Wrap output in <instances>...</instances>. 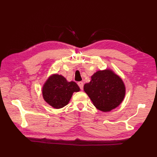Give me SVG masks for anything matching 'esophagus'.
<instances>
[{
  "instance_id": "esophagus-1",
  "label": "esophagus",
  "mask_w": 157,
  "mask_h": 157,
  "mask_svg": "<svg viewBox=\"0 0 157 157\" xmlns=\"http://www.w3.org/2000/svg\"><path fill=\"white\" fill-rule=\"evenodd\" d=\"M78 84L79 86V88H80V90H82L83 88H84V83H83L82 82H79L78 83Z\"/></svg>"
}]
</instances>
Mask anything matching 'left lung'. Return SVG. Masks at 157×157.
<instances>
[{
    "label": "left lung",
    "instance_id": "1",
    "mask_svg": "<svg viewBox=\"0 0 157 157\" xmlns=\"http://www.w3.org/2000/svg\"><path fill=\"white\" fill-rule=\"evenodd\" d=\"M85 92L96 108L108 112L121 104L125 94L122 79L110 69L98 71L84 86Z\"/></svg>",
    "mask_w": 157,
    "mask_h": 157
}]
</instances>
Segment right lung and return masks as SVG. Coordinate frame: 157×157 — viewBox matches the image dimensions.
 Masks as SVG:
<instances>
[{
	"label": "right lung",
	"mask_w": 157,
	"mask_h": 157,
	"mask_svg": "<svg viewBox=\"0 0 157 157\" xmlns=\"http://www.w3.org/2000/svg\"><path fill=\"white\" fill-rule=\"evenodd\" d=\"M79 91L75 82H69L63 76L55 74L49 77L43 86L42 95L48 104L55 109H61L68 104L73 92Z\"/></svg>",
	"instance_id": "add662e5"
}]
</instances>
